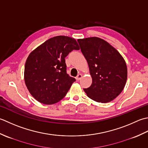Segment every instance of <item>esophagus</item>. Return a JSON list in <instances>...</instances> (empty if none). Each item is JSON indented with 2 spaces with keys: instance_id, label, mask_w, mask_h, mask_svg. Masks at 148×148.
I'll return each mask as SVG.
<instances>
[{
  "instance_id": "34e87169",
  "label": "esophagus",
  "mask_w": 148,
  "mask_h": 148,
  "mask_svg": "<svg viewBox=\"0 0 148 148\" xmlns=\"http://www.w3.org/2000/svg\"><path fill=\"white\" fill-rule=\"evenodd\" d=\"M82 75L81 74V73H79L78 74L77 76V77H76V79H77V80H80L81 78H82Z\"/></svg>"
}]
</instances>
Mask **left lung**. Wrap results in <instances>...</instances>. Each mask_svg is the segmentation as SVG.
Here are the masks:
<instances>
[{"instance_id":"obj_1","label":"left lung","mask_w":148,"mask_h":148,"mask_svg":"<svg viewBox=\"0 0 148 148\" xmlns=\"http://www.w3.org/2000/svg\"><path fill=\"white\" fill-rule=\"evenodd\" d=\"M88 63L92 84L84 89L87 96L99 103L115 99L124 89L127 67L123 57L103 40L91 37L77 40Z\"/></svg>"}]
</instances>
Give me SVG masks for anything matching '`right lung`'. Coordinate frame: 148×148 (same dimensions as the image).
I'll list each match as a JSON object with an SVG mask.
<instances>
[{
  "mask_svg": "<svg viewBox=\"0 0 148 148\" xmlns=\"http://www.w3.org/2000/svg\"><path fill=\"white\" fill-rule=\"evenodd\" d=\"M79 49L74 38L58 36L47 40L29 54L24 80L36 100L52 105L64 97L76 80L67 74L65 57L71 51Z\"/></svg>",
  "mask_w": 148,
  "mask_h": 148,
  "instance_id": "add662e5",
  "label": "right lung"
}]
</instances>
